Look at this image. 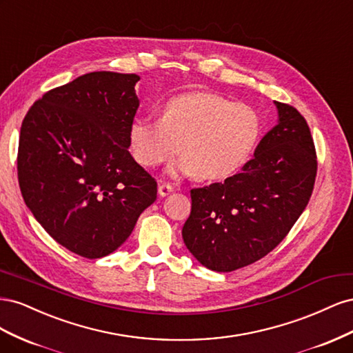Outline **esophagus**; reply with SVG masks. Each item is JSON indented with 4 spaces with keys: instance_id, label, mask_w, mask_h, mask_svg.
<instances>
[{
    "instance_id": "obj_1",
    "label": "esophagus",
    "mask_w": 353,
    "mask_h": 353,
    "mask_svg": "<svg viewBox=\"0 0 353 353\" xmlns=\"http://www.w3.org/2000/svg\"><path fill=\"white\" fill-rule=\"evenodd\" d=\"M157 191H159V194H160V196L165 197V196H168V194L172 193V191H174V187L170 185V184H168V183H160V184H159Z\"/></svg>"
}]
</instances>
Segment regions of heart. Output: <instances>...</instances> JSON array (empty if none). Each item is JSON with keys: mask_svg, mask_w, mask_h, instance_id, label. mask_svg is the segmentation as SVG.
I'll list each match as a JSON object with an SVG mask.
<instances>
[{"mask_svg": "<svg viewBox=\"0 0 353 353\" xmlns=\"http://www.w3.org/2000/svg\"><path fill=\"white\" fill-rule=\"evenodd\" d=\"M261 135V116L250 105L194 92L166 101L160 119H134L130 145L134 159L144 168L172 159L181 145L184 157L170 170L215 181L239 172L252 159Z\"/></svg>", "mask_w": 353, "mask_h": 353, "instance_id": "b5f03b06", "label": "heart"}]
</instances>
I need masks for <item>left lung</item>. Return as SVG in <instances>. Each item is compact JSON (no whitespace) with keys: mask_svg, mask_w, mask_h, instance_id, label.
<instances>
[{"mask_svg":"<svg viewBox=\"0 0 353 353\" xmlns=\"http://www.w3.org/2000/svg\"><path fill=\"white\" fill-rule=\"evenodd\" d=\"M279 123L241 172L191 190L183 227L187 249L206 268L231 272L262 259L302 215L316 176V153L305 117L275 101Z\"/></svg>","mask_w":353,"mask_h":353,"instance_id":"1","label":"left lung"}]
</instances>
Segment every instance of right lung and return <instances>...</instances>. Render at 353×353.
<instances>
[{
  "mask_svg": "<svg viewBox=\"0 0 353 353\" xmlns=\"http://www.w3.org/2000/svg\"><path fill=\"white\" fill-rule=\"evenodd\" d=\"M138 81L135 73L82 74L42 95L20 128L17 176L26 206L82 258L114 252L157 197L156 179L128 152Z\"/></svg>",
  "mask_w": 353,
  "mask_h": 353,
  "instance_id": "add662e5",
  "label": "right lung"
}]
</instances>
